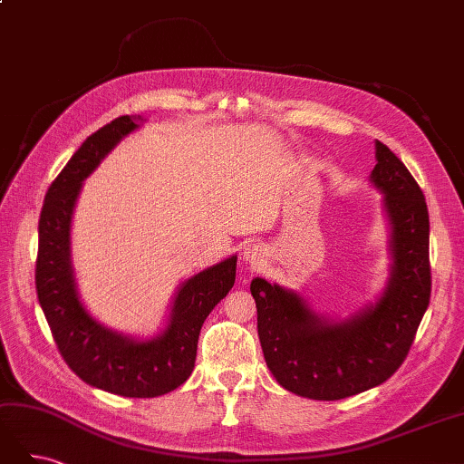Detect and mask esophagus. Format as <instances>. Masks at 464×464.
Listing matches in <instances>:
<instances>
[{"mask_svg":"<svg viewBox=\"0 0 464 464\" xmlns=\"http://www.w3.org/2000/svg\"><path fill=\"white\" fill-rule=\"evenodd\" d=\"M244 261L251 266H259L263 263V247L257 244H247L244 247Z\"/></svg>","mask_w":464,"mask_h":464,"instance_id":"34e87169","label":"esophagus"}]
</instances>
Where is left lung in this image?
Listing matches in <instances>:
<instances>
[{
    "label": "left lung",
    "mask_w": 464,
    "mask_h": 464,
    "mask_svg": "<svg viewBox=\"0 0 464 464\" xmlns=\"http://www.w3.org/2000/svg\"><path fill=\"white\" fill-rule=\"evenodd\" d=\"M372 186L383 193L389 278L375 302L348 317L317 314L298 290L251 280L266 368L286 391L339 401L382 385L409 354L431 292L424 193L387 145L375 141Z\"/></svg>",
    "instance_id": "1"
}]
</instances>
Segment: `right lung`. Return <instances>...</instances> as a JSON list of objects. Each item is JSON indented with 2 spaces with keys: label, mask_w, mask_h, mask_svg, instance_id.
<instances>
[{
  "label": "right lung",
  "mask_w": 464,
  "mask_h": 464,
  "mask_svg": "<svg viewBox=\"0 0 464 464\" xmlns=\"http://www.w3.org/2000/svg\"><path fill=\"white\" fill-rule=\"evenodd\" d=\"M141 116H121L87 137L52 181L38 220L36 292L53 341L82 382L121 397L150 399L178 389L191 375L207 315L236 280L237 256L189 276L174 294L166 325L150 339L120 333L82 304L72 259V220L85 181Z\"/></svg>",
  "instance_id": "obj_1"
}]
</instances>
